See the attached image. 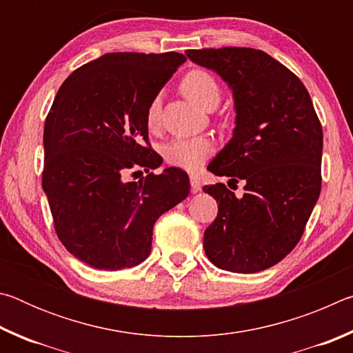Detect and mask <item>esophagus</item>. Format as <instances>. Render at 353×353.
Here are the masks:
<instances>
[{
	"mask_svg": "<svg viewBox=\"0 0 353 353\" xmlns=\"http://www.w3.org/2000/svg\"><path fill=\"white\" fill-rule=\"evenodd\" d=\"M190 183H191V191H193V193H198V191H201L202 182H201L199 177L191 176V177H190Z\"/></svg>",
	"mask_w": 353,
	"mask_h": 353,
	"instance_id": "esophagus-1",
	"label": "esophagus"
}]
</instances>
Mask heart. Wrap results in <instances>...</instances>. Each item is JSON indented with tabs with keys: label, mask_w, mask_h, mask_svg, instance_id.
<instances>
[{
	"label": "heart",
	"mask_w": 353,
	"mask_h": 353,
	"mask_svg": "<svg viewBox=\"0 0 353 353\" xmlns=\"http://www.w3.org/2000/svg\"><path fill=\"white\" fill-rule=\"evenodd\" d=\"M181 88L185 97L204 110H214L221 103L223 88L212 73L205 70H191L183 76ZM160 117V98L149 101L146 109V124L155 128ZM213 154V141L207 137L176 139L163 148V157L171 166L185 171H198Z\"/></svg>",
	"instance_id": "1"
}]
</instances>
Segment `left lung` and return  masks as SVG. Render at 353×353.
<instances>
[{
  "instance_id": "left-lung-1",
  "label": "left lung",
  "mask_w": 353,
  "mask_h": 353,
  "mask_svg": "<svg viewBox=\"0 0 353 353\" xmlns=\"http://www.w3.org/2000/svg\"><path fill=\"white\" fill-rule=\"evenodd\" d=\"M234 92V137L213 162V174L244 182L236 198L224 183L205 185L218 214L204 249L221 270L252 274L283 260L302 238L321 193L322 126L302 81L254 48L188 50Z\"/></svg>"
}]
</instances>
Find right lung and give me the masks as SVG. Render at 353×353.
Masks as SVG:
<instances>
[{"instance_id":"add662e5","label":"right lung","mask_w":353,"mask_h":353,"mask_svg":"<svg viewBox=\"0 0 353 353\" xmlns=\"http://www.w3.org/2000/svg\"><path fill=\"white\" fill-rule=\"evenodd\" d=\"M179 52H109L71 73L43 130L41 187L59 240L97 270L140 265L160 214L190 193L188 174L162 165L149 145L146 109L179 65ZM148 176L130 183L128 174ZM134 170V173H130Z\"/></svg>"}]
</instances>
